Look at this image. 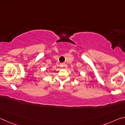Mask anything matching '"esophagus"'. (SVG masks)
<instances>
[{"label": "esophagus", "instance_id": "34e87169", "mask_svg": "<svg viewBox=\"0 0 125 125\" xmlns=\"http://www.w3.org/2000/svg\"><path fill=\"white\" fill-rule=\"evenodd\" d=\"M60 66L61 67H64V64H60Z\"/></svg>", "mask_w": 125, "mask_h": 125}]
</instances>
